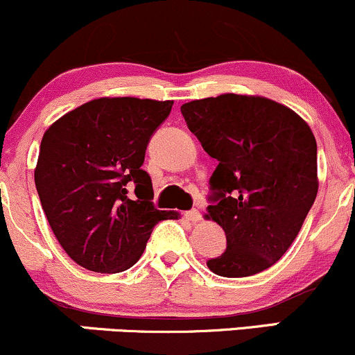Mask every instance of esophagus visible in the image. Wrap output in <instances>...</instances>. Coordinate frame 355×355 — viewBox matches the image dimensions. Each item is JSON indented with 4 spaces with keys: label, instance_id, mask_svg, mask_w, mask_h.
Returning a JSON list of instances; mask_svg holds the SVG:
<instances>
[{
    "label": "esophagus",
    "instance_id": "34e87169",
    "mask_svg": "<svg viewBox=\"0 0 355 355\" xmlns=\"http://www.w3.org/2000/svg\"><path fill=\"white\" fill-rule=\"evenodd\" d=\"M185 218L187 220H190L191 223H197V222H200L202 220V214L198 210H189V211H185Z\"/></svg>",
    "mask_w": 355,
    "mask_h": 355
}]
</instances>
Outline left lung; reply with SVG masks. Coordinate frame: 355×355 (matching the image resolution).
I'll use <instances>...</instances> for the list:
<instances>
[{
  "label": "left lung",
  "mask_w": 355,
  "mask_h": 355,
  "mask_svg": "<svg viewBox=\"0 0 355 355\" xmlns=\"http://www.w3.org/2000/svg\"><path fill=\"white\" fill-rule=\"evenodd\" d=\"M180 110L203 150L218 160L205 218L222 227L227 248L207 266L232 279L266 270L292 245L317 197L311 126L266 96L225 93Z\"/></svg>",
  "instance_id": "left-lung-1"
}]
</instances>
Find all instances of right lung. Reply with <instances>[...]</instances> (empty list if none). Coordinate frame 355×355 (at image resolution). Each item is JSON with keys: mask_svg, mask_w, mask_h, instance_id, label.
Returning <instances> with one entry per match:
<instances>
[{"mask_svg": "<svg viewBox=\"0 0 355 355\" xmlns=\"http://www.w3.org/2000/svg\"><path fill=\"white\" fill-rule=\"evenodd\" d=\"M173 101L133 96L96 98L44 132L35 183L53 234L87 270L116 274L135 266L153 227L178 218L157 210L150 175L141 170L150 137ZM136 185L128 198L125 185Z\"/></svg>", "mask_w": 355, "mask_h": 355, "instance_id": "1", "label": "right lung"}]
</instances>
